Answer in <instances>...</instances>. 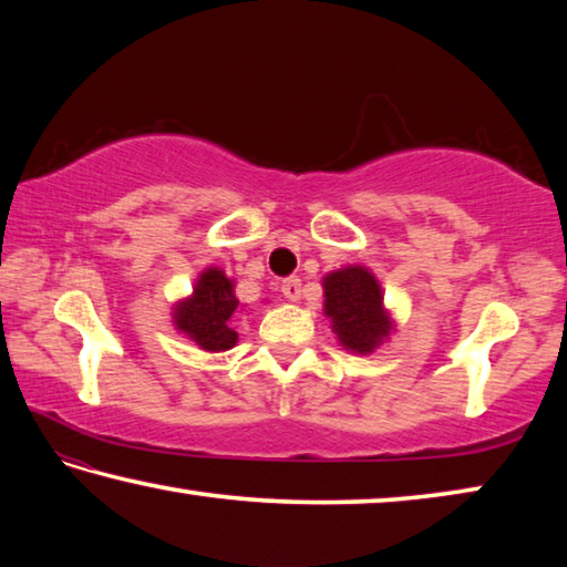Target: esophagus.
<instances>
[{
	"mask_svg": "<svg viewBox=\"0 0 567 567\" xmlns=\"http://www.w3.org/2000/svg\"><path fill=\"white\" fill-rule=\"evenodd\" d=\"M282 295L287 297V300H300L302 295V280L300 277H287V280L282 282Z\"/></svg>",
	"mask_w": 567,
	"mask_h": 567,
	"instance_id": "obj_1",
	"label": "esophagus"
}]
</instances>
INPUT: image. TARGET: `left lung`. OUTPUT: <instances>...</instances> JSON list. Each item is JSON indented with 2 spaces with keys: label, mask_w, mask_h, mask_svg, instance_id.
Returning a JSON list of instances; mask_svg holds the SVG:
<instances>
[{
  "label": "left lung",
  "mask_w": 567,
  "mask_h": 567,
  "mask_svg": "<svg viewBox=\"0 0 567 567\" xmlns=\"http://www.w3.org/2000/svg\"><path fill=\"white\" fill-rule=\"evenodd\" d=\"M324 315L344 348L368 354L392 330L390 315L382 307V290L375 275L360 265L334 270L322 280Z\"/></svg>",
  "instance_id": "8db88e82"
}]
</instances>
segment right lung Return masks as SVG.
Segmentation results:
<instances>
[{"label":"right lung","instance_id":"1","mask_svg":"<svg viewBox=\"0 0 567 567\" xmlns=\"http://www.w3.org/2000/svg\"><path fill=\"white\" fill-rule=\"evenodd\" d=\"M237 305L235 282L219 267H209L197 277L192 297L177 302L175 328L185 332L189 340H195L203 350H229L235 348L237 332L227 322Z\"/></svg>","mask_w":567,"mask_h":567}]
</instances>
